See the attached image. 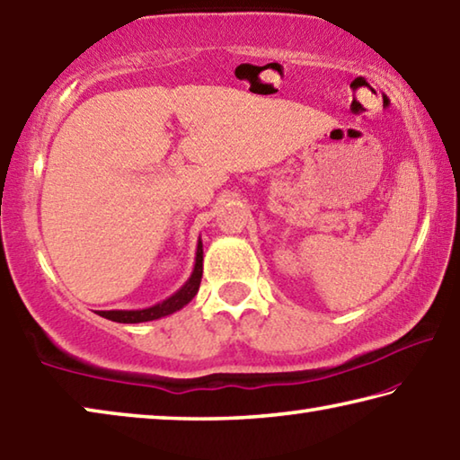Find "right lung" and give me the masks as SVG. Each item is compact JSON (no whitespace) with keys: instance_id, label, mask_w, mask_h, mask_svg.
<instances>
[{"instance_id":"add662e5","label":"right lung","mask_w":460,"mask_h":460,"mask_svg":"<svg viewBox=\"0 0 460 460\" xmlns=\"http://www.w3.org/2000/svg\"><path fill=\"white\" fill-rule=\"evenodd\" d=\"M201 273H203V246L199 240L198 252H195L193 273L190 279L185 281L183 288L172 293L171 297H167L164 301H161V304H156L153 307H146V310H110V312H100V315L105 320L119 322V323H138V322H150V320L164 318V315L181 310V307L190 304V301L195 297V293H198L199 283H201Z\"/></svg>"}]
</instances>
